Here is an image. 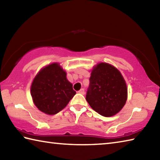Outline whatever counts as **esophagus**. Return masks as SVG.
<instances>
[{"label":"esophagus","mask_w":160,"mask_h":160,"mask_svg":"<svg viewBox=\"0 0 160 160\" xmlns=\"http://www.w3.org/2000/svg\"><path fill=\"white\" fill-rule=\"evenodd\" d=\"M78 93L81 94H85V90H84L83 88H82L80 90L78 91Z\"/></svg>","instance_id":"1"}]
</instances>
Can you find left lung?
Instances as JSON below:
<instances>
[{"mask_svg": "<svg viewBox=\"0 0 160 160\" xmlns=\"http://www.w3.org/2000/svg\"><path fill=\"white\" fill-rule=\"evenodd\" d=\"M127 99V87L118 70L106 63L94 68L90 78L86 100L90 107L103 116L115 115Z\"/></svg>", "mask_w": 160, "mask_h": 160, "instance_id": "obj_1", "label": "left lung"}]
</instances>
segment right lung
<instances>
[{"instance_id": "right-lung-1", "label": "right lung", "mask_w": 160, "mask_h": 160, "mask_svg": "<svg viewBox=\"0 0 160 160\" xmlns=\"http://www.w3.org/2000/svg\"><path fill=\"white\" fill-rule=\"evenodd\" d=\"M76 94L66 79V72L58 63L43 68L33 80L31 95L36 107L47 114H56L64 109Z\"/></svg>"}]
</instances>
